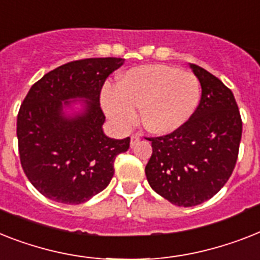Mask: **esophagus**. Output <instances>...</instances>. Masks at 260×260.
I'll return each mask as SVG.
<instances>
[{
    "label": "esophagus",
    "instance_id": "1",
    "mask_svg": "<svg viewBox=\"0 0 260 260\" xmlns=\"http://www.w3.org/2000/svg\"><path fill=\"white\" fill-rule=\"evenodd\" d=\"M140 135H132V136H131V147H135V145L140 141Z\"/></svg>",
    "mask_w": 260,
    "mask_h": 260
}]
</instances>
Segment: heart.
Masks as SVG:
<instances>
[{
	"instance_id": "obj_1",
	"label": "heart",
	"mask_w": 260,
	"mask_h": 260,
	"mask_svg": "<svg viewBox=\"0 0 260 260\" xmlns=\"http://www.w3.org/2000/svg\"><path fill=\"white\" fill-rule=\"evenodd\" d=\"M202 88L192 72L179 71L175 67L151 64L126 71L117 86L105 85L101 92V104L109 119L128 129L137 119L144 128L157 135L178 131L195 113L199 105Z\"/></svg>"
}]
</instances>
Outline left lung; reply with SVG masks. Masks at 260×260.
I'll return each mask as SVG.
<instances>
[{
    "mask_svg": "<svg viewBox=\"0 0 260 260\" xmlns=\"http://www.w3.org/2000/svg\"><path fill=\"white\" fill-rule=\"evenodd\" d=\"M202 85L199 105L175 132L148 137L152 156L145 166L151 188L179 207L216 195L235 168L242 117L231 89L199 65L191 64Z\"/></svg>",
    "mask_w": 260,
    "mask_h": 260,
    "instance_id": "1",
    "label": "left lung"
}]
</instances>
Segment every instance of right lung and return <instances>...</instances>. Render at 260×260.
Instances as JSON below:
<instances>
[{
    "instance_id": "obj_1",
    "label": "right lung",
    "mask_w": 260,
    "mask_h": 260,
    "mask_svg": "<svg viewBox=\"0 0 260 260\" xmlns=\"http://www.w3.org/2000/svg\"><path fill=\"white\" fill-rule=\"evenodd\" d=\"M123 58L71 61L35 82L17 116L20 161L40 193L64 204H80L109 184L116 156L128 151L131 139H109L100 93L105 80ZM86 98L81 115L65 118L69 98ZM64 103H62V101Z\"/></svg>"
}]
</instances>
